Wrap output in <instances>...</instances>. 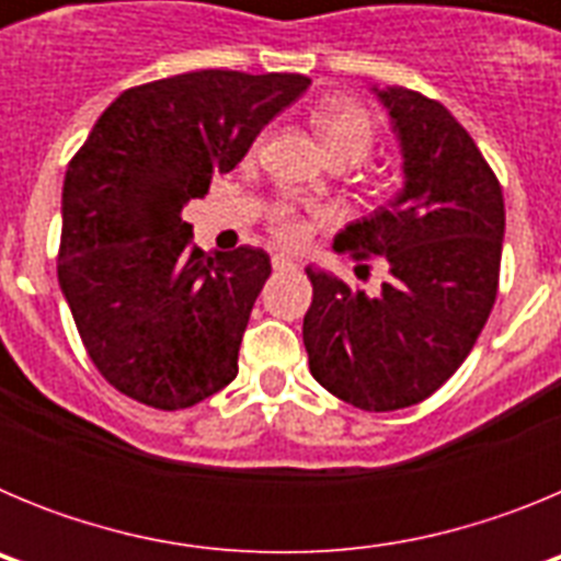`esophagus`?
<instances>
[{"label":"esophagus","instance_id":"obj_1","mask_svg":"<svg viewBox=\"0 0 561 561\" xmlns=\"http://www.w3.org/2000/svg\"><path fill=\"white\" fill-rule=\"evenodd\" d=\"M272 266H275L277 272H280V270H295V261H291L289 255H272Z\"/></svg>","mask_w":561,"mask_h":561}]
</instances>
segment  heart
I'll return each instance as SVG.
<instances>
[{"mask_svg": "<svg viewBox=\"0 0 561 561\" xmlns=\"http://www.w3.org/2000/svg\"><path fill=\"white\" fill-rule=\"evenodd\" d=\"M311 121H314L317 134H320V140H323L331 160H348L356 165V162H362L374 151L376 123L368 108H362L359 103L329 101L314 108ZM261 146H264V137L255 140V151H261ZM266 221H270L272 236L280 244L304 247L311 238V232L325 221V213L320 207L280 199L270 207Z\"/></svg>", "mask_w": 561, "mask_h": 561, "instance_id": "obj_1", "label": "heart"}]
</instances>
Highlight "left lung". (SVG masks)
<instances>
[{
  "label": "left lung",
  "instance_id": "obj_1",
  "mask_svg": "<svg viewBox=\"0 0 561 561\" xmlns=\"http://www.w3.org/2000/svg\"><path fill=\"white\" fill-rule=\"evenodd\" d=\"M401 146L404 187L348 225L334 250L388 261L379 295L309 266V368L368 413L419 404L460 368L492 314L503 255V191L463 126L404 87L374 89Z\"/></svg>",
  "mask_w": 561,
  "mask_h": 561
}]
</instances>
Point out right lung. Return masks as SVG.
<instances>
[{
    "mask_svg": "<svg viewBox=\"0 0 561 561\" xmlns=\"http://www.w3.org/2000/svg\"><path fill=\"white\" fill-rule=\"evenodd\" d=\"M295 72L199 69L126 89L69 160L58 284L89 359L128 399L185 410L227 388L272 264L207 255L182 207L309 89Z\"/></svg>",
    "mask_w": 561,
    "mask_h": 561,
    "instance_id": "right-lung-1",
    "label": "right lung"
}]
</instances>
